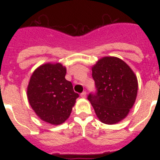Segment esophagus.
Segmentation results:
<instances>
[{
    "label": "esophagus",
    "instance_id": "34e87169",
    "mask_svg": "<svg viewBox=\"0 0 160 160\" xmlns=\"http://www.w3.org/2000/svg\"><path fill=\"white\" fill-rule=\"evenodd\" d=\"M81 97L83 98H87V92H86V91H83V92L81 94Z\"/></svg>",
    "mask_w": 160,
    "mask_h": 160
}]
</instances>
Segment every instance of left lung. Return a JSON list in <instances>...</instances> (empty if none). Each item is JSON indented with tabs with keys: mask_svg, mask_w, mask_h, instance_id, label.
Segmentation results:
<instances>
[{
	"mask_svg": "<svg viewBox=\"0 0 160 160\" xmlns=\"http://www.w3.org/2000/svg\"><path fill=\"white\" fill-rule=\"evenodd\" d=\"M92 77L97 93L87 98L96 115L103 123H118L128 116L136 100V75L122 59L103 57L92 66Z\"/></svg>",
	"mask_w": 160,
	"mask_h": 160,
	"instance_id": "obj_1",
	"label": "left lung"
}]
</instances>
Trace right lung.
Segmentation results:
<instances>
[{"label": "right lung", "mask_w": 160, "mask_h": 160, "mask_svg": "<svg viewBox=\"0 0 160 160\" xmlns=\"http://www.w3.org/2000/svg\"><path fill=\"white\" fill-rule=\"evenodd\" d=\"M66 73L61 63H45L33 71L28 85L29 105L40 119L52 125L63 123L70 117L79 96L65 78Z\"/></svg>", "instance_id": "right-lung-1"}]
</instances>
